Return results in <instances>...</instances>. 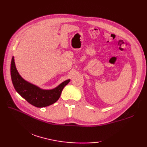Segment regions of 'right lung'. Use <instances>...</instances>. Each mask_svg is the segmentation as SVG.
Listing matches in <instances>:
<instances>
[{
	"mask_svg": "<svg viewBox=\"0 0 147 147\" xmlns=\"http://www.w3.org/2000/svg\"><path fill=\"white\" fill-rule=\"evenodd\" d=\"M11 75L16 92L28 102L36 107H47L57 102L64 86L70 82V80L64 81L52 90H42L26 82L20 75L16 67L14 57L11 64Z\"/></svg>",
	"mask_w": 147,
	"mask_h": 147,
	"instance_id": "1",
	"label": "right lung"
}]
</instances>
